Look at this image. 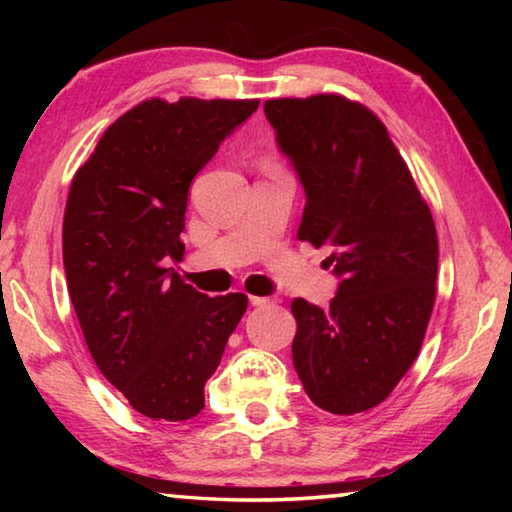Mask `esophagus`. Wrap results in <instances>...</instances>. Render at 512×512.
I'll return each mask as SVG.
<instances>
[{"instance_id":"34e87169","label":"esophagus","mask_w":512,"mask_h":512,"mask_svg":"<svg viewBox=\"0 0 512 512\" xmlns=\"http://www.w3.org/2000/svg\"><path fill=\"white\" fill-rule=\"evenodd\" d=\"M250 305H253V307L273 305V298H266V296H250Z\"/></svg>"}]
</instances>
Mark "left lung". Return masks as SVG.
<instances>
[{
    "instance_id": "1",
    "label": "left lung",
    "mask_w": 512,
    "mask_h": 512,
    "mask_svg": "<svg viewBox=\"0 0 512 512\" xmlns=\"http://www.w3.org/2000/svg\"><path fill=\"white\" fill-rule=\"evenodd\" d=\"M266 119L305 187L298 239L329 246L327 309L296 298L293 366L309 400L354 415L386 400L422 348L438 275L427 201L370 108L341 94L268 99Z\"/></svg>"
}]
</instances>
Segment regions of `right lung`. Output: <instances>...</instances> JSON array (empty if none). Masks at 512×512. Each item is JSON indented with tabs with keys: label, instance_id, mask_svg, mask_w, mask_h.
<instances>
[{
	"label": "right lung",
	"instance_id": "add662e5",
	"mask_svg": "<svg viewBox=\"0 0 512 512\" xmlns=\"http://www.w3.org/2000/svg\"><path fill=\"white\" fill-rule=\"evenodd\" d=\"M259 99H146L124 112L69 187L63 264L94 363L137 413L183 422L205 406V381L248 307L210 298L180 262L189 185Z\"/></svg>",
	"mask_w": 512,
	"mask_h": 512
}]
</instances>
